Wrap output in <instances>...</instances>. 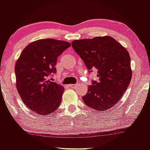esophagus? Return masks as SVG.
<instances>
[{"label": "esophagus", "instance_id": "34e87169", "mask_svg": "<svg viewBox=\"0 0 150 150\" xmlns=\"http://www.w3.org/2000/svg\"><path fill=\"white\" fill-rule=\"evenodd\" d=\"M69 87L70 88H75L77 87V85H75V84H72V85H69Z\"/></svg>", "mask_w": 150, "mask_h": 150}]
</instances>
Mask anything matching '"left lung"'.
<instances>
[{"label": "left lung", "mask_w": 150, "mask_h": 150, "mask_svg": "<svg viewBox=\"0 0 150 150\" xmlns=\"http://www.w3.org/2000/svg\"><path fill=\"white\" fill-rule=\"evenodd\" d=\"M73 49L89 72L97 70L99 81H92L84 103L97 111L113 107L126 91L132 78L130 57L126 49L109 36L75 40Z\"/></svg>", "instance_id": "1"}]
</instances>
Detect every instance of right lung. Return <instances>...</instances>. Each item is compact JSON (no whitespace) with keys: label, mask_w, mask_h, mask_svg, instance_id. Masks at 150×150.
Returning <instances> with one entry per match:
<instances>
[{"label":"right lung","mask_w":150,"mask_h":150,"mask_svg":"<svg viewBox=\"0 0 150 150\" xmlns=\"http://www.w3.org/2000/svg\"><path fill=\"white\" fill-rule=\"evenodd\" d=\"M70 43L53 39L30 43L16 61V87L22 101L39 115H48L59 107L64 87L48 77L56 73L57 58Z\"/></svg>","instance_id":"obj_1"}]
</instances>
